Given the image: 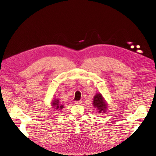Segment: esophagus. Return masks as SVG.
I'll list each match as a JSON object with an SVG mask.
<instances>
[{"label": "esophagus", "instance_id": "1", "mask_svg": "<svg viewBox=\"0 0 156 156\" xmlns=\"http://www.w3.org/2000/svg\"><path fill=\"white\" fill-rule=\"evenodd\" d=\"M75 102L76 104H81L82 103V101H76Z\"/></svg>", "mask_w": 156, "mask_h": 156}]
</instances>
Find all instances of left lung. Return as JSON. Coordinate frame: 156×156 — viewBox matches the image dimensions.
<instances>
[{
    "mask_svg": "<svg viewBox=\"0 0 156 156\" xmlns=\"http://www.w3.org/2000/svg\"><path fill=\"white\" fill-rule=\"evenodd\" d=\"M93 105L98 108L99 113H105L107 109V105L100 93H97L93 99Z\"/></svg>",
    "mask_w": 156,
    "mask_h": 156,
    "instance_id": "1",
    "label": "left lung"
}]
</instances>
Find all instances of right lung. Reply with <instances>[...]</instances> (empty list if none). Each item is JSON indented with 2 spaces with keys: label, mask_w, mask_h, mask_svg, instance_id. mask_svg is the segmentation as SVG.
I'll return each mask as SVG.
<instances>
[{
  "label": "right lung",
  "mask_w": 156,
  "mask_h": 156,
  "mask_svg": "<svg viewBox=\"0 0 156 156\" xmlns=\"http://www.w3.org/2000/svg\"><path fill=\"white\" fill-rule=\"evenodd\" d=\"M52 105H53V107H54V108H55L56 109H59V108L61 109V108H63V105H61L59 103V101L57 99L53 101Z\"/></svg>",
  "instance_id": "right-lung-1"
}]
</instances>
